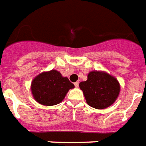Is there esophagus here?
<instances>
[{
	"mask_svg": "<svg viewBox=\"0 0 146 146\" xmlns=\"http://www.w3.org/2000/svg\"><path fill=\"white\" fill-rule=\"evenodd\" d=\"M75 87H78V82H75Z\"/></svg>",
	"mask_w": 146,
	"mask_h": 146,
	"instance_id": "34e87169",
	"label": "esophagus"
}]
</instances>
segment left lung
Here are the masks:
<instances>
[{
    "label": "left lung",
    "instance_id": "obj_1",
    "mask_svg": "<svg viewBox=\"0 0 146 146\" xmlns=\"http://www.w3.org/2000/svg\"><path fill=\"white\" fill-rule=\"evenodd\" d=\"M90 106L104 109L111 106L117 99L120 86L116 78L104 71H90L87 80L79 83Z\"/></svg>",
    "mask_w": 146,
    "mask_h": 146
}]
</instances>
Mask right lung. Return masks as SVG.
I'll return each instance as SVG.
<instances>
[{
    "label": "right lung",
    "mask_w": 146,
    "mask_h": 146,
    "mask_svg": "<svg viewBox=\"0 0 146 146\" xmlns=\"http://www.w3.org/2000/svg\"><path fill=\"white\" fill-rule=\"evenodd\" d=\"M75 86L58 71L51 70L37 75L31 82V92L39 104L52 106L60 103Z\"/></svg>",
    "instance_id": "1"
}]
</instances>
